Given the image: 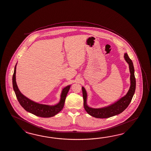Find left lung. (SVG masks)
Listing matches in <instances>:
<instances>
[{
  "label": "left lung",
  "instance_id": "1",
  "mask_svg": "<svg viewBox=\"0 0 151 151\" xmlns=\"http://www.w3.org/2000/svg\"><path fill=\"white\" fill-rule=\"evenodd\" d=\"M124 57L129 65V71L131 73V86L127 93L120 100H119L114 104L106 107L101 109H92L89 107L86 104L87 93L84 87H82V95L83 98V106L86 111L92 116L99 119H106L119 114L128 107L132 100L136 90V78L134 73V70L132 61L130 59L127 53L124 54Z\"/></svg>",
  "mask_w": 151,
  "mask_h": 151
}]
</instances>
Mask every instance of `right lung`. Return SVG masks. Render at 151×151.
Returning a JSON list of instances; mask_svg holds the SVG:
<instances>
[{
  "mask_svg": "<svg viewBox=\"0 0 151 151\" xmlns=\"http://www.w3.org/2000/svg\"><path fill=\"white\" fill-rule=\"evenodd\" d=\"M16 67L17 64L15 66L13 76V87L20 105L27 112L41 117H50L58 114L64 107L65 99L70 86H68L63 90L61 94L60 101L58 104L55 106H48L37 104L27 99L19 91L16 82Z\"/></svg>",
  "mask_w": 151,
  "mask_h": 151,
  "instance_id": "add662e5",
  "label": "right lung"
}]
</instances>
